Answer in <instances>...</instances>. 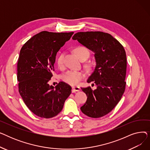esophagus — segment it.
Masks as SVG:
<instances>
[{
    "label": "esophagus",
    "mask_w": 150,
    "mask_h": 150,
    "mask_svg": "<svg viewBox=\"0 0 150 150\" xmlns=\"http://www.w3.org/2000/svg\"><path fill=\"white\" fill-rule=\"evenodd\" d=\"M80 88L78 86H73L72 87V92H75L76 91H80Z\"/></svg>",
    "instance_id": "1"
}]
</instances>
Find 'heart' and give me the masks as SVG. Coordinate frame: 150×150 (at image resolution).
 <instances>
[{"mask_svg": "<svg viewBox=\"0 0 150 150\" xmlns=\"http://www.w3.org/2000/svg\"><path fill=\"white\" fill-rule=\"evenodd\" d=\"M74 52L76 56L80 60L86 58L87 59L89 56V50L83 46L77 47L75 49ZM64 54H59L57 58V66L62 69L64 65ZM84 78V74L80 71L76 70H69L64 74L62 76V79L66 83L70 85H78Z\"/></svg>", "mask_w": 150, "mask_h": 150, "instance_id": "heart-1", "label": "heart"}]
</instances>
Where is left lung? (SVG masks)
I'll return each instance as SVG.
<instances>
[{
	"mask_svg": "<svg viewBox=\"0 0 150 150\" xmlns=\"http://www.w3.org/2000/svg\"><path fill=\"white\" fill-rule=\"evenodd\" d=\"M72 39L94 52L96 66L89 77L97 88H81L88 97L81 107L83 114L92 118L103 117L120 101L125 90L127 56L123 45L112 36L101 31L75 33Z\"/></svg>",
	"mask_w": 150,
	"mask_h": 150,
	"instance_id": "8db88e82",
	"label": "left lung"
}]
</instances>
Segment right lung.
<instances>
[{"instance_id": "1", "label": "right lung", "mask_w": 150, "mask_h": 150, "mask_svg": "<svg viewBox=\"0 0 150 150\" xmlns=\"http://www.w3.org/2000/svg\"><path fill=\"white\" fill-rule=\"evenodd\" d=\"M74 32L43 31L27 41L18 61L19 92L26 106L36 115L50 119L61 111L72 88L61 81L50 86L57 52Z\"/></svg>"}]
</instances>
